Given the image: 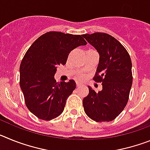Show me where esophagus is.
<instances>
[{"instance_id": "obj_1", "label": "esophagus", "mask_w": 150, "mask_h": 150, "mask_svg": "<svg viewBox=\"0 0 150 150\" xmlns=\"http://www.w3.org/2000/svg\"><path fill=\"white\" fill-rule=\"evenodd\" d=\"M83 86V85L81 84V83H76V87H79V86Z\"/></svg>"}]
</instances>
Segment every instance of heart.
Listing matches in <instances>:
<instances>
[{
  "label": "heart",
  "mask_w": 150,
  "mask_h": 150,
  "mask_svg": "<svg viewBox=\"0 0 150 150\" xmlns=\"http://www.w3.org/2000/svg\"><path fill=\"white\" fill-rule=\"evenodd\" d=\"M79 78H80V79H83V76H79Z\"/></svg>",
  "instance_id": "obj_1"
}]
</instances>
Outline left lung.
Segmentation results:
<instances>
[{
  "instance_id": "left-lung-1",
  "label": "left lung",
  "mask_w": 150,
  "mask_h": 150,
  "mask_svg": "<svg viewBox=\"0 0 150 150\" xmlns=\"http://www.w3.org/2000/svg\"><path fill=\"white\" fill-rule=\"evenodd\" d=\"M83 38L99 53L93 79L102 83L98 92L88 86L89 92L83 100L84 111L94 121H112L128 103L133 80L132 60L124 46L110 34L97 32Z\"/></svg>"
}]
</instances>
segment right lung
<instances>
[{
    "label": "right lung",
    "mask_w": 150,
    "mask_h": 150,
    "mask_svg": "<svg viewBox=\"0 0 150 150\" xmlns=\"http://www.w3.org/2000/svg\"><path fill=\"white\" fill-rule=\"evenodd\" d=\"M81 35L50 31L34 41L20 64V87L28 109L43 120L60 116L67 98L76 88V83H56L59 65H64L69 53L86 45Z\"/></svg>",
    "instance_id": "right-lung-1"
}]
</instances>
